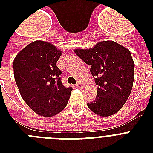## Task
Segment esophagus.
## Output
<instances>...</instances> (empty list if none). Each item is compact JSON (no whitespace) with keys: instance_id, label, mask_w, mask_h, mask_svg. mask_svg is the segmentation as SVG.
<instances>
[{"instance_id":"obj_1","label":"esophagus","mask_w":153,"mask_h":153,"mask_svg":"<svg viewBox=\"0 0 153 153\" xmlns=\"http://www.w3.org/2000/svg\"><path fill=\"white\" fill-rule=\"evenodd\" d=\"M76 86L79 89H82V84L81 82H78V83L76 84Z\"/></svg>"}]
</instances>
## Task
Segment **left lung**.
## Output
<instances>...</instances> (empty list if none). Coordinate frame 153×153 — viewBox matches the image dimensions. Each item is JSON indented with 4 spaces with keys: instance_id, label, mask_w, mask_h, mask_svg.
I'll return each mask as SVG.
<instances>
[{
    "instance_id": "1",
    "label": "left lung",
    "mask_w": 153,
    "mask_h": 153,
    "mask_svg": "<svg viewBox=\"0 0 153 153\" xmlns=\"http://www.w3.org/2000/svg\"><path fill=\"white\" fill-rule=\"evenodd\" d=\"M74 52L86 64L95 80L97 96L87 103L100 117H109L122 108L130 95L134 78V62L128 49L116 42L101 41L90 49Z\"/></svg>"
}]
</instances>
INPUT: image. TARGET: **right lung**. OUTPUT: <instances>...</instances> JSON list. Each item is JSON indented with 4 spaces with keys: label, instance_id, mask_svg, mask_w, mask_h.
<instances>
[{
    "label": "right lung",
    "instance_id": "right-lung-1",
    "mask_svg": "<svg viewBox=\"0 0 153 153\" xmlns=\"http://www.w3.org/2000/svg\"><path fill=\"white\" fill-rule=\"evenodd\" d=\"M62 51L48 42L36 40L18 53L13 61L16 83L26 104L40 116L59 114L67 105L71 87H65L56 62Z\"/></svg>",
    "mask_w": 153,
    "mask_h": 153
}]
</instances>
